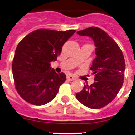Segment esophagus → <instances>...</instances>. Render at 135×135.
I'll use <instances>...</instances> for the list:
<instances>
[{
	"mask_svg": "<svg viewBox=\"0 0 135 135\" xmlns=\"http://www.w3.org/2000/svg\"><path fill=\"white\" fill-rule=\"evenodd\" d=\"M75 79V78L73 75H68L67 76V80H69V81H73Z\"/></svg>",
	"mask_w": 135,
	"mask_h": 135,
	"instance_id": "1",
	"label": "esophagus"
}]
</instances>
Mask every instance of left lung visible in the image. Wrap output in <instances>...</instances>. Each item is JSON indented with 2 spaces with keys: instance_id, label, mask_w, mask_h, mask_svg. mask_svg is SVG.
Listing matches in <instances>:
<instances>
[{
  "instance_id": "8db88e82",
  "label": "left lung",
  "mask_w": 135,
  "mask_h": 135,
  "mask_svg": "<svg viewBox=\"0 0 135 135\" xmlns=\"http://www.w3.org/2000/svg\"><path fill=\"white\" fill-rule=\"evenodd\" d=\"M77 33L92 38L96 57L91 67L95 82L90 86L85 85L76 98L86 107L100 109L111 103L121 89L124 80V57L116 41L100 28L90 27Z\"/></svg>"
}]
</instances>
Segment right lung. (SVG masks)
<instances>
[{"label": "right lung", "instance_id": "add662e5", "mask_svg": "<svg viewBox=\"0 0 135 135\" xmlns=\"http://www.w3.org/2000/svg\"><path fill=\"white\" fill-rule=\"evenodd\" d=\"M75 32L36 30L18 43L12 68L14 85L23 99L42 105L56 96L66 76L62 72L57 73L50 62L57 60L62 46Z\"/></svg>", "mask_w": 135, "mask_h": 135}]
</instances>
